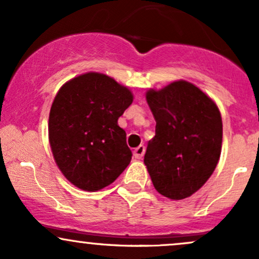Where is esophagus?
I'll list each match as a JSON object with an SVG mask.
<instances>
[{
	"instance_id": "34e87169",
	"label": "esophagus",
	"mask_w": 259,
	"mask_h": 259,
	"mask_svg": "<svg viewBox=\"0 0 259 259\" xmlns=\"http://www.w3.org/2000/svg\"><path fill=\"white\" fill-rule=\"evenodd\" d=\"M144 154H145L144 145H140L139 147H136L135 150H134V157H135L136 159H141L142 157H144Z\"/></svg>"
}]
</instances>
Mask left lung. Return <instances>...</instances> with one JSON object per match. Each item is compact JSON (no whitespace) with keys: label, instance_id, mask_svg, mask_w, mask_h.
Masks as SVG:
<instances>
[{"label":"left lung","instance_id":"1","mask_svg":"<svg viewBox=\"0 0 259 259\" xmlns=\"http://www.w3.org/2000/svg\"><path fill=\"white\" fill-rule=\"evenodd\" d=\"M146 100L156 120V135L145 153L154 189L170 200L200 190L218 164L223 123L218 107L185 80L162 90H148Z\"/></svg>","mask_w":259,"mask_h":259}]
</instances>
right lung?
<instances>
[{
    "mask_svg": "<svg viewBox=\"0 0 259 259\" xmlns=\"http://www.w3.org/2000/svg\"><path fill=\"white\" fill-rule=\"evenodd\" d=\"M133 103L125 86L86 73L62 86L49 118V139L59 170L85 191L108 186L132 160L118 118Z\"/></svg>",
    "mask_w": 259,
    "mask_h": 259,
    "instance_id": "1",
    "label": "right lung"
}]
</instances>
